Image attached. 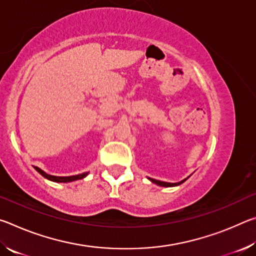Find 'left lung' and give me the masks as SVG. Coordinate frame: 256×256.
<instances>
[{
	"label": "left lung",
	"mask_w": 256,
	"mask_h": 256,
	"mask_svg": "<svg viewBox=\"0 0 256 256\" xmlns=\"http://www.w3.org/2000/svg\"><path fill=\"white\" fill-rule=\"evenodd\" d=\"M188 178L180 180V182H178V183H167V182H162V180H154V178H149V180H150L151 182H152V183L157 184V185H159V186H164V188H170V186L180 185L182 183H184V182H185L186 180H188Z\"/></svg>",
	"instance_id": "8db88e82"
}]
</instances>
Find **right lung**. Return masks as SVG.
I'll list each match as a JSON object with an SVG mask.
<instances>
[{"mask_svg":"<svg viewBox=\"0 0 256 256\" xmlns=\"http://www.w3.org/2000/svg\"><path fill=\"white\" fill-rule=\"evenodd\" d=\"M34 168L38 172H40L42 176H44L45 178L50 180L52 182H56V183H68V182H73V180H82V178H84V177L89 174V172H82V174L73 175V176H53V175L46 174L44 170H42L40 168H38L36 166H34Z\"/></svg>","mask_w":256,"mask_h":256,"instance_id":"right-lung-1","label":"right lung"}]
</instances>
